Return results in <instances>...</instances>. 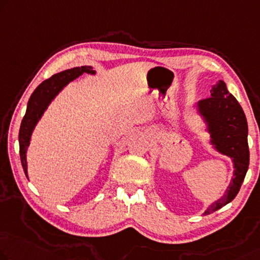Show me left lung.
Here are the masks:
<instances>
[{
  "label": "left lung",
  "mask_w": 260,
  "mask_h": 260,
  "mask_svg": "<svg viewBox=\"0 0 260 260\" xmlns=\"http://www.w3.org/2000/svg\"><path fill=\"white\" fill-rule=\"evenodd\" d=\"M210 93V98L197 104L196 114L202 120L203 131L209 134L207 140L209 146L231 160L234 175L223 196L209 204L203 215L217 211L235 199L241 189L250 162L247 121L242 106L228 91L223 80L212 85Z\"/></svg>",
  "instance_id": "obj_1"
}]
</instances>
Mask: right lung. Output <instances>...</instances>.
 <instances>
[{
    "label": "right lung",
    "instance_id": "add662e5",
    "mask_svg": "<svg viewBox=\"0 0 260 260\" xmlns=\"http://www.w3.org/2000/svg\"><path fill=\"white\" fill-rule=\"evenodd\" d=\"M84 73L95 76L96 72L92 67H78L70 70H65L59 73L53 75L51 78L44 80L37 86L36 90L31 94L24 118L22 120L21 128H19L18 142H19V156H21L22 167L25 176L28 177V162H26V152L30 146L31 135H32L37 123L43 117L44 112L48 110L50 104L55 100L56 96L64 90L65 86L78 78ZM29 179V177H28Z\"/></svg>",
    "mask_w": 260,
    "mask_h": 260
}]
</instances>
